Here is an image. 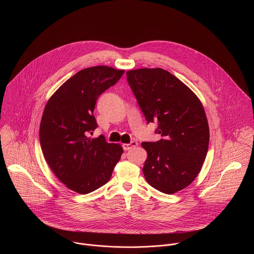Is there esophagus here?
<instances>
[{
  "mask_svg": "<svg viewBox=\"0 0 254 254\" xmlns=\"http://www.w3.org/2000/svg\"><path fill=\"white\" fill-rule=\"evenodd\" d=\"M136 146H137V142L135 140H132L129 143H124L123 144V148H124L125 151H128V150H130V149H132V148H134Z\"/></svg>",
  "mask_w": 254,
  "mask_h": 254,
  "instance_id": "1",
  "label": "esophagus"
}]
</instances>
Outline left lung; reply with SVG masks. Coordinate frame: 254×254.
Segmentation results:
<instances>
[{"instance_id": "obj_1", "label": "left lung", "mask_w": 254, "mask_h": 254, "mask_svg": "<svg viewBox=\"0 0 254 254\" xmlns=\"http://www.w3.org/2000/svg\"><path fill=\"white\" fill-rule=\"evenodd\" d=\"M127 80L148 124L157 122L162 136L141 143L148 153L144 178L165 194L183 190L198 176L208 152L209 126L200 99L162 68L129 70Z\"/></svg>"}]
</instances>
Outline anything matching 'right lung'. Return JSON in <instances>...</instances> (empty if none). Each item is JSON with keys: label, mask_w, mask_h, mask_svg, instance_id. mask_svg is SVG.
Instances as JSON below:
<instances>
[{"label": "right lung", "mask_w": 254, "mask_h": 254, "mask_svg": "<svg viewBox=\"0 0 254 254\" xmlns=\"http://www.w3.org/2000/svg\"><path fill=\"white\" fill-rule=\"evenodd\" d=\"M125 73L108 66L78 71L49 98L40 124L43 156L55 176L70 190L88 194L110 181L124 153L119 143H108L93 116L98 96Z\"/></svg>", "instance_id": "obj_1"}]
</instances>
